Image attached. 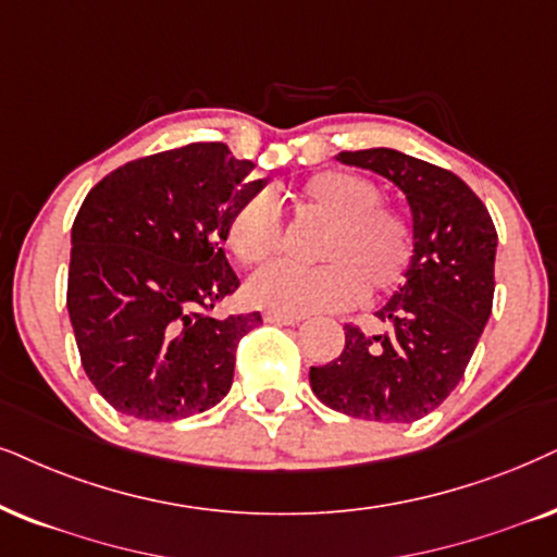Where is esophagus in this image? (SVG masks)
<instances>
[{
    "mask_svg": "<svg viewBox=\"0 0 557 557\" xmlns=\"http://www.w3.org/2000/svg\"><path fill=\"white\" fill-rule=\"evenodd\" d=\"M267 323H280V326H298L302 321L300 315H285V313H264Z\"/></svg>",
    "mask_w": 557,
    "mask_h": 557,
    "instance_id": "esophagus-1",
    "label": "esophagus"
}]
</instances>
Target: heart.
<instances>
[{
  "label": "heart",
  "instance_id": "b5f03b06",
  "mask_svg": "<svg viewBox=\"0 0 557 557\" xmlns=\"http://www.w3.org/2000/svg\"><path fill=\"white\" fill-rule=\"evenodd\" d=\"M308 213L329 221L315 259L321 267L274 264L246 285V295L272 313L302 315L342 311L370 293L388 295L406 280L413 259V234L396 210L377 206L380 189L360 174L329 169L298 187ZM226 244L246 267L272 262L283 249V218L270 195H251L231 213Z\"/></svg>",
  "mask_w": 557,
  "mask_h": 557
}]
</instances>
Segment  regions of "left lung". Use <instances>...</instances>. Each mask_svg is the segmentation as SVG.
Returning a JSON list of instances; mask_svg holds the SVG:
<instances>
[{
    "label": "left lung",
    "instance_id": "1",
    "mask_svg": "<svg viewBox=\"0 0 557 557\" xmlns=\"http://www.w3.org/2000/svg\"><path fill=\"white\" fill-rule=\"evenodd\" d=\"M406 195L413 259L375 313L385 331L344 326L336 360L311 368L321 404L355 419L411 424L457 388L494 306L496 228L473 189L447 169L396 149L342 151Z\"/></svg>",
    "mask_w": 557,
    "mask_h": 557
}]
</instances>
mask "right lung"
Segmentation results:
<instances>
[{
    "mask_svg": "<svg viewBox=\"0 0 557 557\" xmlns=\"http://www.w3.org/2000/svg\"><path fill=\"white\" fill-rule=\"evenodd\" d=\"M226 144H189L117 166L72 226L66 308L82 368L133 419L174 421L231 391L238 342L259 313L213 319L238 287L223 242L267 180Z\"/></svg>",
    "mask_w": 557,
    "mask_h": 557,
    "instance_id": "add662e5",
    "label": "right lung"
}]
</instances>
